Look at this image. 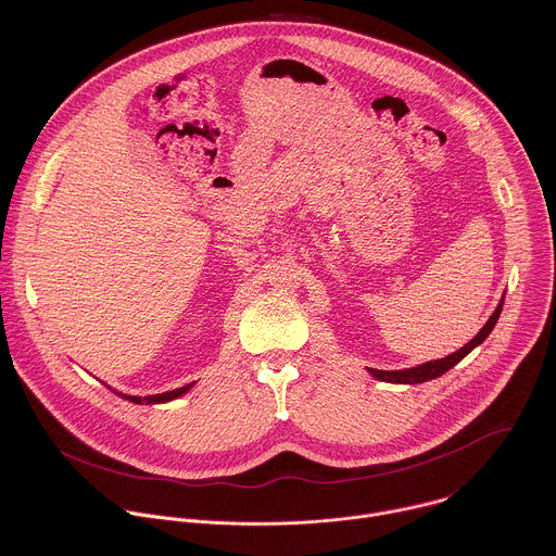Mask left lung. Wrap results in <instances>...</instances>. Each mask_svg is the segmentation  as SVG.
<instances>
[{
	"label": "left lung",
	"instance_id": "8db88e82",
	"mask_svg": "<svg viewBox=\"0 0 556 556\" xmlns=\"http://www.w3.org/2000/svg\"><path fill=\"white\" fill-rule=\"evenodd\" d=\"M503 300L498 302L496 311L492 313V317L485 320V325L479 329L476 338L471 342H467L463 349H458L456 353L443 357V359H434V362H426V364H419L415 368H406V370H377V368H368V372L379 379V381H386V383H406V386H415V383H424V381H430V379H437L441 375H445L450 368H454L463 357H467L476 346H479L488 336L490 331L494 329L496 320L501 317V311H503Z\"/></svg>",
	"mask_w": 556,
	"mask_h": 556
}]
</instances>
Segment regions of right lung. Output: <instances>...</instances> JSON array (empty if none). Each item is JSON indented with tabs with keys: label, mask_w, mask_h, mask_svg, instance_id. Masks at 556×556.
<instances>
[{
	"label": "right lung",
	"mask_w": 556,
	"mask_h": 556,
	"mask_svg": "<svg viewBox=\"0 0 556 556\" xmlns=\"http://www.w3.org/2000/svg\"><path fill=\"white\" fill-rule=\"evenodd\" d=\"M194 383H188V386H184V388H177V390H173V392H164V394H156V396H126V394H119V392H115L117 396L126 397V400H130V402H135V404H159V402H168V400H175V397L184 396L190 388H192ZM111 390V388H109Z\"/></svg>",
	"instance_id": "right-lung-1"
}]
</instances>
